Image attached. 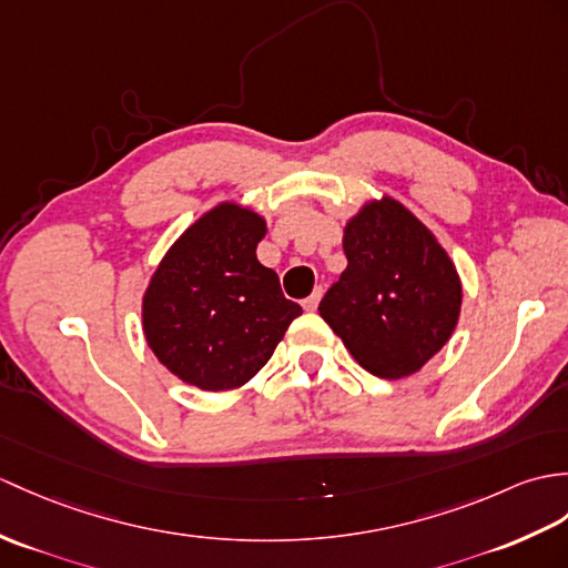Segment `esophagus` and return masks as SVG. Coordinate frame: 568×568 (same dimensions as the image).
<instances>
[{"mask_svg":"<svg viewBox=\"0 0 568 568\" xmlns=\"http://www.w3.org/2000/svg\"><path fill=\"white\" fill-rule=\"evenodd\" d=\"M320 300H322V287H316L314 293L305 302H302V307H305L307 312H314L316 307H320Z\"/></svg>","mask_w":568,"mask_h":568,"instance_id":"esophagus-1","label":"esophagus"}]
</instances>
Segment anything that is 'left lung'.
Segmentation results:
<instances>
[{
  "label": "left lung",
  "mask_w": 568,
  "mask_h": 568,
  "mask_svg": "<svg viewBox=\"0 0 568 568\" xmlns=\"http://www.w3.org/2000/svg\"><path fill=\"white\" fill-rule=\"evenodd\" d=\"M346 271L320 314L367 373H418L453 336L463 283L455 263L412 210L385 195L344 230Z\"/></svg>",
  "instance_id": "1"
}]
</instances>
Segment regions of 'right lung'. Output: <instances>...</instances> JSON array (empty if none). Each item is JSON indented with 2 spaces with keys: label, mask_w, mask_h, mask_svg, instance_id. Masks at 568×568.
<instances>
[{
  "label": "right lung",
  "mask_w": 568,
  "mask_h": 568,
  "mask_svg": "<svg viewBox=\"0 0 568 568\" xmlns=\"http://www.w3.org/2000/svg\"><path fill=\"white\" fill-rule=\"evenodd\" d=\"M266 220L220 203L183 232L142 297V328L169 373L203 392L246 385L268 363L290 322L278 273L261 266Z\"/></svg>",
  "instance_id": "1"
}]
</instances>
